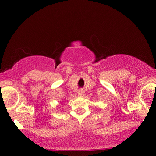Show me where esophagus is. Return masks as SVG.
I'll use <instances>...</instances> for the list:
<instances>
[{
    "instance_id": "34e87169",
    "label": "esophagus",
    "mask_w": 156,
    "mask_h": 156,
    "mask_svg": "<svg viewBox=\"0 0 156 156\" xmlns=\"http://www.w3.org/2000/svg\"><path fill=\"white\" fill-rule=\"evenodd\" d=\"M78 95L80 96V97L83 96V94H84V91L83 90V89H80V90L78 92Z\"/></svg>"
}]
</instances>
